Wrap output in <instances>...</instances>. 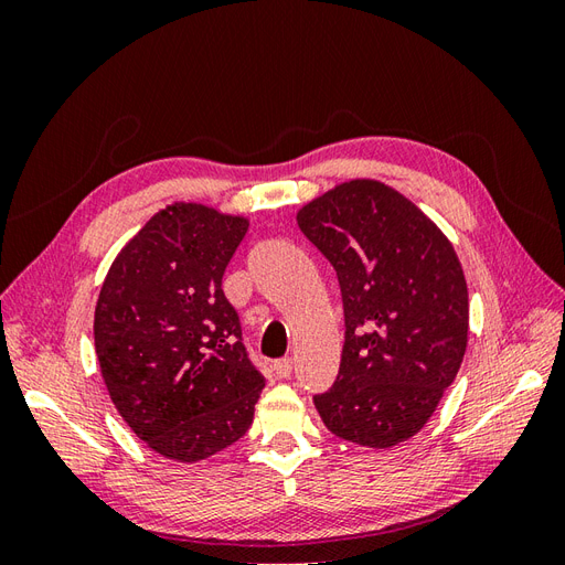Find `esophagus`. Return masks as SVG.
<instances>
[{
  "instance_id": "esophagus-1",
  "label": "esophagus",
  "mask_w": 565,
  "mask_h": 565,
  "mask_svg": "<svg viewBox=\"0 0 565 565\" xmlns=\"http://www.w3.org/2000/svg\"><path fill=\"white\" fill-rule=\"evenodd\" d=\"M292 367H295L292 358H282V361H278L276 365H273V370H276V374H278L280 380H287L289 374H292Z\"/></svg>"
}]
</instances>
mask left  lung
Listing matches in <instances>:
<instances>
[{
  "label": "left lung",
  "instance_id": "left-lung-1",
  "mask_svg": "<svg viewBox=\"0 0 565 565\" xmlns=\"http://www.w3.org/2000/svg\"><path fill=\"white\" fill-rule=\"evenodd\" d=\"M297 224L334 266L347 320L337 382L313 398L318 415L358 446H398L429 422L465 361L459 256L415 202L377 179L337 183L303 204Z\"/></svg>",
  "mask_w": 565,
  "mask_h": 565
}]
</instances>
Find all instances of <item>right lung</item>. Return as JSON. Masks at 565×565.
I'll use <instances>...</instances> for the list:
<instances>
[{
    "instance_id": "add662e5",
    "label": "right lung",
    "mask_w": 565,
    "mask_h": 565,
    "mask_svg": "<svg viewBox=\"0 0 565 565\" xmlns=\"http://www.w3.org/2000/svg\"><path fill=\"white\" fill-rule=\"evenodd\" d=\"M243 214L172 202L117 252L94 311L108 396L164 459L195 465L243 438L266 380L249 363L221 278Z\"/></svg>"
}]
</instances>
